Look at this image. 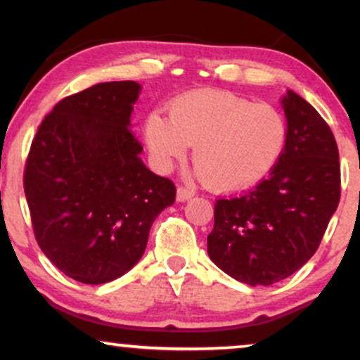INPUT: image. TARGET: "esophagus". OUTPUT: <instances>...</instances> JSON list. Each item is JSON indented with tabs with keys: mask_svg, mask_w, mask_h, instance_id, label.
Segmentation results:
<instances>
[{
	"mask_svg": "<svg viewBox=\"0 0 360 360\" xmlns=\"http://www.w3.org/2000/svg\"><path fill=\"white\" fill-rule=\"evenodd\" d=\"M193 196H194L193 189L183 188V186H181V188H177V201H181V203H184V201L191 200Z\"/></svg>",
	"mask_w": 360,
	"mask_h": 360,
	"instance_id": "34e87169",
	"label": "esophagus"
}]
</instances>
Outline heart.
<instances>
[{
  "label": "heart",
  "instance_id": "obj_1",
  "mask_svg": "<svg viewBox=\"0 0 360 360\" xmlns=\"http://www.w3.org/2000/svg\"><path fill=\"white\" fill-rule=\"evenodd\" d=\"M169 120L148 115L143 137L157 167L167 171L193 146L196 174L214 191H247L278 166L288 122L267 103L226 91H189L169 103Z\"/></svg>",
  "mask_w": 360,
  "mask_h": 360
}]
</instances>
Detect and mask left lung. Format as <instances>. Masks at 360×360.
<instances>
[{"label": "left lung", "instance_id": "1", "mask_svg": "<svg viewBox=\"0 0 360 360\" xmlns=\"http://www.w3.org/2000/svg\"><path fill=\"white\" fill-rule=\"evenodd\" d=\"M288 142L267 179L243 196L218 200L208 255L230 278L269 286L311 259L340 200V162L332 130L307 100H281Z\"/></svg>", "mask_w": 360, "mask_h": 360}]
</instances>
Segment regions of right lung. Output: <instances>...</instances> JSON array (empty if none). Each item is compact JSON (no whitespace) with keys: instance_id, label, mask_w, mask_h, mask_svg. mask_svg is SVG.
Returning a JSON list of instances; mask_svg holds the SVG:
<instances>
[{"instance_id":"obj_1","label":"right lung","mask_w":360,"mask_h":360,"mask_svg":"<svg viewBox=\"0 0 360 360\" xmlns=\"http://www.w3.org/2000/svg\"><path fill=\"white\" fill-rule=\"evenodd\" d=\"M140 91L135 81H113L64 98L32 142L23 184L37 242L79 283L130 271L152 223L176 200V186L143 164L130 130Z\"/></svg>"}]
</instances>
